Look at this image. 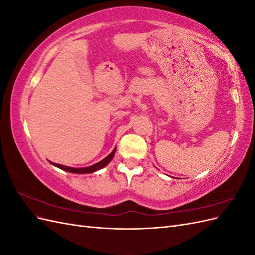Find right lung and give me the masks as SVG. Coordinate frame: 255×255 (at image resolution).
<instances>
[{
	"label": "right lung",
	"mask_w": 255,
	"mask_h": 255,
	"mask_svg": "<svg viewBox=\"0 0 255 255\" xmlns=\"http://www.w3.org/2000/svg\"><path fill=\"white\" fill-rule=\"evenodd\" d=\"M116 149L115 148L111 154H109L105 158H103L102 160H100L99 163L97 164H94L91 166H88V167H84V168H73V167H68V166H64V165H60V164H56V163H52V161H50V163L55 166L59 169H61V170L64 171H68V172H71V173H78V174H85V173H92V172H96L98 170H100V169L104 168L105 166L109 165L111 163V160L113 159L114 155H115V152H116Z\"/></svg>",
	"instance_id": "1"
}]
</instances>
